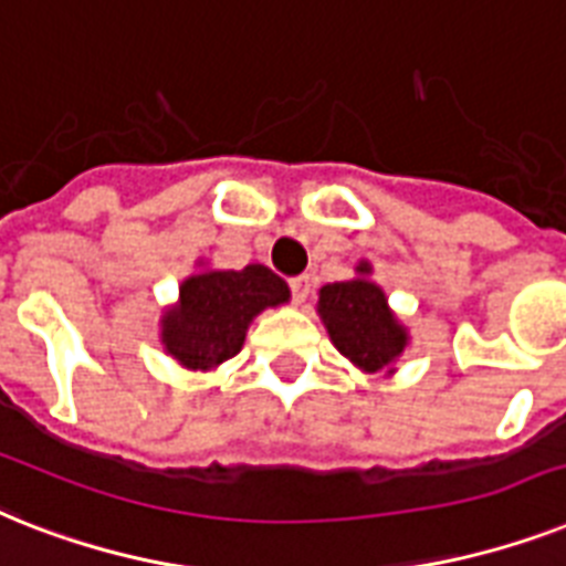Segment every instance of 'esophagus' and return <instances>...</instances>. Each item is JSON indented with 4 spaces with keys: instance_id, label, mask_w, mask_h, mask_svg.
I'll use <instances>...</instances> for the list:
<instances>
[{
    "instance_id": "obj_1",
    "label": "esophagus",
    "mask_w": 566,
    "mask_h": 566,
    "mask_svg": "<svg viewBox=\"0 0 566 566\" xmlns=\"http://www.w3.org/2000/svg\"><path fill=\"white\" fill-rule=\"evenodd\" d=\"M291 293L298 305H302V302L307 298V293H311V279H307V275H296V279H291Z\"/></svg>"
}]
</instances>
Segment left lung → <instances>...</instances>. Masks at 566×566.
<instances>
[{"label": "left lung", "instance_id": "1", "mask_svg": "<svg viewBox=\"0 0 566 566\" xmlns=\"http://www.w3.org/2000/svg\"><path fill=\"white\" fill-rule=\"evenodd\" d=\"M360 273H369V268L360 264ZM319 314L339 355L366 371L384 369L407 346V334L389 314L384 291L366 279L325 284Z\"/></svg>", "mask_w": 566, "mask_h": 566}]
</instances>
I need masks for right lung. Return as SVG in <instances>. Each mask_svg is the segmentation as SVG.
<instances>
[{"label": "right lung", "instance_id": "right-lung-1", "mask_svg": "<svg viewBox=\"0 0 566 566\" xmlns=\"http://www.w3.org/2000/svg\"><path fill=\"white\" fill-rule=\"evenodd\" d=\"M287 296V284L264 264L191 275L163 319V343L188 369H211L241 352L252 316Z\"/></svg>", "mask_w": 566, "mask_h": 566}]
</instances>
